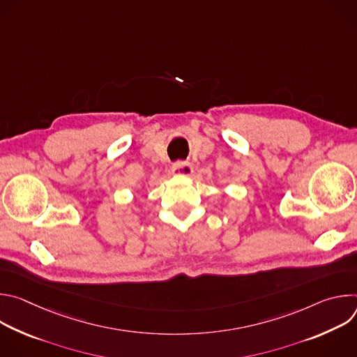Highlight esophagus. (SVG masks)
<instances>
[{"label":"esophagus","instance_id":"obj_1","mask_svg":"<svg viewBox=\"0 0 357 357\" xmlns=\"http://www.w3.org/2000/svg\"><path fill=\"white\" fill-rule=\"evenodd\" d=\"M172 172L175 175H190L193 172V167L189 162H183V161H178L172 165Z\"/></svg>","mask_w":357,"mask_h":357}]
</instances>
